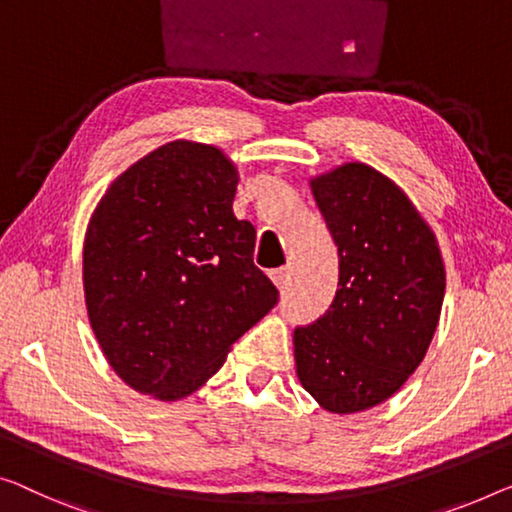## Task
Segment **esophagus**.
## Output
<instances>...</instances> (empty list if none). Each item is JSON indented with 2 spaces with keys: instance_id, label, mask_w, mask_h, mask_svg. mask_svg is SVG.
I'll return each instance as SVG.
<instances>
[{
  "instance_id": "obj_1",
  "label": "esophagus",
  "mask_w": 512,
  "mask_h": 512,
  "mask_svg": "<svg viewBox=\"0 0 512 512\" xmlns=\"http://www.w3.org/2000/svg\"><path fill=\"white\" fill-rule=\"evenodd\" d=\"M271 278H273V282H276V287L280 289V292H285V289L289 287V280H292V269H289V266H282V269L271 271Z\"/></svg>"
}]
</instances>
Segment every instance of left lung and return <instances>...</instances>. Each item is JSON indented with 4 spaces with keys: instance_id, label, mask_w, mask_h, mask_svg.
I'll return each instance as SVG.
<instances>
[{
    "instance_id": "8db88e82",
    "label": "left lung",
    "mask_w": 512,
    "mask_h": 512,
    "mask_svg": "<svg viewBox=\"0 0 512 512\" xmlns=\"http://www.w3.org/2000/svg\"><path fill=\"white\" fill-rule=\"evenodd\" d=\"M338 246L331 308L294 331L296 375L331 414L391 398L437 331L446 271L437 236L404 190L375 167L345 163L310 179Z\"/></svg>"
}]
</instances>
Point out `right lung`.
<instances>
[{"label":"right lung","instance_id":"add662e5","mask_svg":"<svg viewBox=\"0 0 512 512\" xmlns=\"http://www.w3.org/2000/svg\"><path fill=\"white\" fill-rule=\"evenodd\" d=\"M236 183L220 149L167 142L119 174L89 220L91 329L112 370L156 400L197 391L278 303L253 262L255 227L232 211Z\"/></svg>","mask_w":512,"mask_h":512}]
</instances>
